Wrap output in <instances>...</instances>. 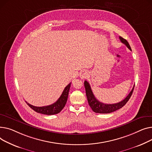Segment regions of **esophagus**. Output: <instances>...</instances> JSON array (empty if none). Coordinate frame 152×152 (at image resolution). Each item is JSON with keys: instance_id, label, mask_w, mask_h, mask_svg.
Segmentation results:
<instances>
[{"instance_id": "esophagus-1", "label": "esophagus", "mask_w": 152, "mask_h": 152, "mask_svg": "<svg viewBox=\"0 0 152 152\" xmlns=\"http://www.w3.org/2000/svg\"><path fill=\"white\" fill-rule=\"evenodd\" d=\"M88 75H89V74H88V72L87 70H82L81 72H80V78H81L82 79H86L88 77Z\"/></svg>"}]
</instances>
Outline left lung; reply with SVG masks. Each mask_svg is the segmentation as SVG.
<instances>
[{"label": "left lung", "mask_w": 152, "mask_h": 152, "mask_svg": "<svg viewBox=\"0 0 152 152\" xmlns=\"http://www.w3.org/2000/svg\"><path fill=\"white\" fill-rule=\"evenodd\" d=\"M119 38H120V41L123 44L125 45L131 51V47L129 45V43L128 42V41L121 37H119ZM84 85H85V88L86 94L87 99H88L89 105H90V107L91 108V109L93 110V112H94L95 113H109L115 112L116 110H117L122 108L126 104V102L130 99V97L132 94L134 88V86L131 92L126 96L125 99H123L122 101L118 102V103H116V104H105L99 102L95 97V96H94L93 91L91 90V86L87 81H85Z\"/></svg>", "instance_id": "8db88e82"}]
</instances>
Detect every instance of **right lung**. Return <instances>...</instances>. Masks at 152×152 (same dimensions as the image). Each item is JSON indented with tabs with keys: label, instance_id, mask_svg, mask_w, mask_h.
<instances>
[{
	"label": "right lung",
	"instance_id": "1",
	"mask_svg": "<svg viewBox=\"0 0 152 152\" xmlns=\"http://www.w3.org/2000/svg\"><path fill=\"white\" fill-rule=\"evenodd\" d=\"M70 85L71 83H70L67 86H66L63 92H62V94L61 95L58 101L51 105L43 107H36L29 104L26 101V102L32 110H34L37 113L47 115L57 114L59 113L62 110V109L64 107V106L67 102Z\"/></svg>",
	"mask_w": 152,
	"mask_h": 152
}]
</instances>
